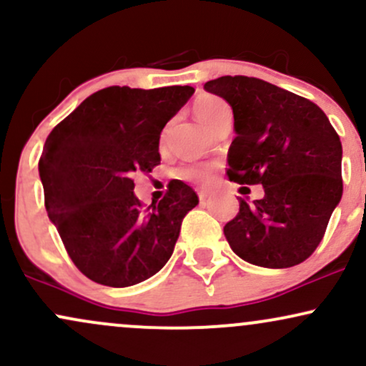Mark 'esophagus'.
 Segmentation results:
<instances>
[{
  "instance_id": "1",
  "label": "esophagus",
  "mask_w": 366,
  "mask_h": 366,
  "mask_svg": "<svg viewBox=\"0 0 366 366\" xmlns=\"http://www.w3.org/2000/svg\"><path fill=\"white\" fill-rule=\"evenodd\" d=\"M197 196H199L201 203H207L209 197H212V192H209V191H199V192H197Z\"/></svg>"
}]
</instances>
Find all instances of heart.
I'll list each match as a JSON object with an SVG mask.
<instances>
[{
    "label": "heart",
    "mask_w": 366,
    "mask_h": 366,
    "mask_svg": "<svg viewBox=\"0 0 366 366\" xmlns=\"http://www.w3.org/2000/svg\"><path fill=\"white\" fill-rule=\"evenodd\" d=\"M227 104L222 102L220 98L212 94H201L197 96V99L194 102V113L196 117L203 122L207 127L215 122V119L220 115L222 112L227 110ZM213 169L207 163H191V165L182 167L179 170V175L182 179L191 180V182H207V180L212 177Z\"/></svg>",
    "instance_id": "heart-1"
}]
</instances>
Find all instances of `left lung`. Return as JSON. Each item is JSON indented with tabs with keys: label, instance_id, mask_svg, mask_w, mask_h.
<instances>
[{
	"label": "left lung",
	"instance_id": "left-lung-1",
	"mask_svg": "<svg viewBox=\"0 0 366 366\" xmlns=\"http://www.w3.org/2000/svg\"><path fill=\"white\" fill-rule=\"evenodd\" d=\"M204 91L234 113L229 179L264 189L253 204L239 199L237 217L224 227L227 241L251 264H300L320 244L342 197L337 132L317 104L262 79L225 75Z\"/></svg>",
	"mask_w": 366,
	"mask_h": 366
}]
</instances>
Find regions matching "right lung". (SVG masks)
Wrapping results in <instances>:
<instances>
[{
	"mask_svg": "<svg viewBox=\"0 0 366 366\" xmlns=\"http://www.w3.org/2000/svg\"><path fill=\"white\" fill-rule=\"evenodd\" d=\"M194 94L191 86H112L51 130L39 159L49 220L75 267L108 287H129L165 267L182 218L199 203L182 180L144 208L134 174L159 163V134Z\"/></svg>",
	"mask_w": 366,
	"mask_h": 366,
	"instance_id": "add662e5",
	"label": "right lung"
}]
</instances>
